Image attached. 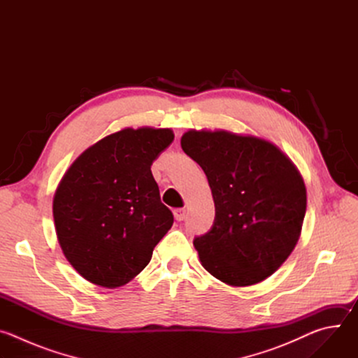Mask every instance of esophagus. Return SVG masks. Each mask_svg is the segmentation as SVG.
<instances>
[{
  "mask_svg": "<svg viewBox=\"0 0 358 358\" xmlns=\"http://www.w3.org/2000/svg\"><path fill=\"white\" fill-rule=\"evenodd\" d=\"M173 214H174V218H176L177 221H184L185 217H187L185 208H176V210L173 211Z\"/></svg>",
  "mask_w": 358,
  "mask_h": 358,
  "instance_id": "34e87169",
  "label": "esophagus"
}]
</instances>
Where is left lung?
<instances>
[{
  "label": "left lung",
  "mask_w": 358,
  "mask_h": 358,
  "mask_svg": "<svg viewBox=\"0 0 358 358\" xmlns=\"http://www.w3.org/2000/svg\"><path fill=\"white\" fill-rule=\"evenodd\" d=\"M181 147L215 203L211 229L194 239L201 265L229 286L265 280L301 232L308 198L299 170L271 141L225 130H188Z\"/></svg>",
  "instance_id": "obj_1"
}]
</instances>
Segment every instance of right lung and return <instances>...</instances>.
Returning <instances> with one entry per match:
<instances>
[{"label": "right lung", "instance_id": "add662e5", "mask_svg": "<svg viewBox=\"0 0 358 358\" xmlns=\"http://www.w3.org/2000/svg\"><path fill=\"white\" fill-rule=\"evenodd\" d=\"M173 140L171 129H123L86 148L62 177L52 207L57 236L90 283H129L171 228L151 164Z\"/></svg>", "mask_w": 358, "mask_h": 358}]
</instances>
